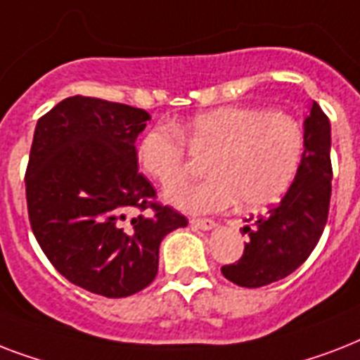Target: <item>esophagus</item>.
<instances>
[{
  "mask_svg": "<svg viewBox=\"0 0 360 360\" xmlns=\"http://www.w3.org/2000/svg\"><path fill=\"white\" fill-rule=\"evenodd\" d=\"M191 226L192 228H196V230L207 231V230H213L217 224H214V220H211V219H192Z\"/></svg>",
  "mask_w": 360,
  "mask_h": 360,
  "instance_id": "esophagus-1",
  "label": "esophagus"
}]
</instances>
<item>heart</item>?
<instances>
[{
	"label": "heart",
	"mask_w": 360,
	"mask_h": 360,
	"mask_svg": "<svg viewBox=\"0 0 360 360\" xmlns=\"http://www.w3.org/2000/svg\"><path fill=\"white\" fill-rule=\"evenodd\" d=\"M209 155L205 179L169 186L166 198L191 213L224 211L240 200L243 209L278 202L293 185L302 157L301 123L284 112L257 106H220L194 115L183 127L157 124L141 136L138 160L162 185L186 172V146Z\"/></svg>",
	"instance_id": "1"
}]
</instances>
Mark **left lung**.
Returning a JSON list of instances; mask_svg holds the SVG:
<instances>
[{"label":"left lung","mask_w":360,"mask_h":360,"mask_svg":"<svg viewBox=\"0 0 360 360\" xmlns=\"http://www.w3.org/2000/svg\"><path fill=\"white\" fill-rule=\"evenodd\" d=\"M304 120V157L293 185L265 214L246 220L248 236L239 262L222 274L240 288H262L285 278L318 245L330 203V123L312 101Z\"/></svg>","instance_id":"left-lung-1"}]
</instances>
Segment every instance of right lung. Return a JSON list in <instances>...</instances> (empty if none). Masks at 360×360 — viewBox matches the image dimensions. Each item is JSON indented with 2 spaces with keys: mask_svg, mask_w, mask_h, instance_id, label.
I'll list each match as a JSON object with an SVG mask.
<instances>
[{
  "mask_svg": "<svg viewBox=\"0 0 360 360\" xmlns=\"http://www.w3.org/2000/svg\"><path fill=\"white\" fill-rule=\"evenodd\" d=\"M146 110L69 97L37 121L25 198L33 236L59 274L120 299L151 284L158 246L188 220L155 202L138 172L136 138Z\"/></svg>",
  "mask_w": 360,
  "mask_h": 360,
  "instance_id": "add662e5",
  "label": "right lung"
}]
</instances>
